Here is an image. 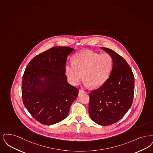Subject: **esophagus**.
I'll return each mask as SVG.
<instances>
[{"label":"esophagus","instance_id":"obj_1","mask_svg":"<svg viewBox=\"0 0 153 153\" xmlns=\"http://www.w3.org/2000/svg\"><path fill=\"white\" fill-rule=\"evenodd\" d=\"M86 92L84 91L83 89H79V94H84V93H86Z\"/></svg>","mask_w":153,"mask_h":153}]
</instances>
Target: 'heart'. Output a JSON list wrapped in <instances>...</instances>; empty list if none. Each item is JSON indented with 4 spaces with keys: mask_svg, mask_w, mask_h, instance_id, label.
<instances>
[{
    "mask_svg": "<svg viewBox=\"0 0 153 153\" xmlns=\"http://www.w3.org/2000/svg\"><path fill=\"white\" fill-rule=\"evenodd\" d=\"M72 60L73 63L67 64L65 74L73 85H78L83 77L85 85L101 86L109 78L113 68L112 58L106 53L82 51L74 55Z\"/></svg>",
    "mask_w": 153,
    "mask_h": 153,
    "instance_id": "1",
    "label": "heart"
}]
</instances>
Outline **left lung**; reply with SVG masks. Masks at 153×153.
<instances>
[{"mask_svg": "<svg viewBox=\"0 0 153 153\" xmlns=\"http://www.w3.org/2000/svg\"><path fill=\"white\" fill-rule=\"evenodd\" d=\"M101 49L111 56L113 68L104 84L89 94V114L94 122L107 126L120 120L131 107L134 97V77L131 68L121 56L107 48Z\"/></svg>", "mask_w": 153, "mask_h": 153, "instance_id": "1", "label": "left lung"}]
</instances>
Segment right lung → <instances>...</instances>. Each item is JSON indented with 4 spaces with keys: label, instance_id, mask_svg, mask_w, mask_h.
<instances>
[{
    "label": "right lung",
    "instance_id": "1",
    "mask_svg": "<svg viewBox=\"0 0 153 153\" xmlns=\"http://www.w3.org/2000/svg\"><path fill=\"white\" fill-rule=\"evenodd\" d=\"M74 50L52 47L33 57L25 68L22 82L23 104L42 124L51 125L64 120L78 96L79 89L68 82L65 74L68 56Z\"/></svg>",
    "mask_w": 153,
    "mask_h": 153
}]
</instances>
